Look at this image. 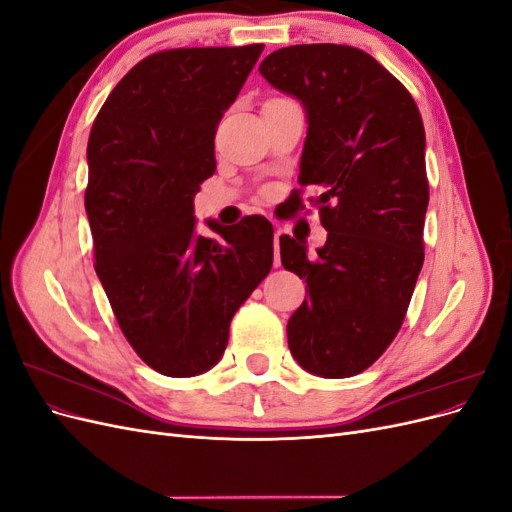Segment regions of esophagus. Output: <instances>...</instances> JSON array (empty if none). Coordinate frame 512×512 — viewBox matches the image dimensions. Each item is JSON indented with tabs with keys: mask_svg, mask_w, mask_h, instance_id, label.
Masks as SVG:
<instances>
[{
	"mask_svg": "<svg viewBox=\"0 0 512 512\" xmlns=\"http://www.w3.org/2000/svg\"><path fill=\"white\" fill-rule=\"evenodd\" d=\"M280 237L282 230H275V267H280Z\"/></svg>",
	"mask_w": 512,
	"mask_h": 512,
	"instance_id": "34e87169",
	"label": "esophagus"
}]
</instances>
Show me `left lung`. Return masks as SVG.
<instances>
[{
    "label": "left lung",
    "mask_w": 512,
    "mask_h": 512,
    "mask_svg": "<svg viewBox=\"0 0 512 512\" xmlns=\"http://www.w3.org/2000/svg\"><path fill=\"white\" fill-rule=\"evenodd\" d=\"M260 74L305 108L301 185H316L327 243L280 237L282 265L309 297L288 320V348L309 374L350 378L391 346L423 267L429 205L425 128L410 91L346 44H294ZM303 209L301 192L290 194Z\"/></svg>",
    "instance_id": "left-lung-1"
}]
</instances>
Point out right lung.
Listing matches in <instances>:
<instances>
[{
	"label": "right lung",
	"mask_w": 512,
	"mask_h": 512,
	"mask_svg": "<svg viewBox=\"0 0 512 512\" xmlns=\"http://www.w3.org/2000/svg\"><path fill=\"white\" fill-rule=\"evenodd\" d=\"M265 44L145 57L106 98L87 143L85 211L96 273L136 354L170 378L211 369L230 320L273 265V226L207 220L194 196L215 173V130Z\"/></svg>",
	"instance_id": "add662e5"
}]
</instances>
